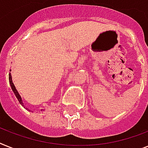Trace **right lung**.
I'll return each instance as SVG.
<instances>
[{"label":"right lung","mask_w":148,"mask_h":148,"mask_svg":"<svg viewBox=\"0 0 148 148\" xmlns=\"http://www.w3.org/2000/svg\"><path fill=\"white\" fill-rule=\"evenodd\" d=\"M9 82H10V84L11 88H12V90H13V93L15 94L16 97V98L18 99V101H19V102L20 103H21V104H23V106H24V105H23V101H22L21 97H20V95H19V93H18V91H16V89L15 86H14L13 82H12V78H11L10 73H9Z\"/></svg>","instance_id":"right-lung-1"}]
</instances>
